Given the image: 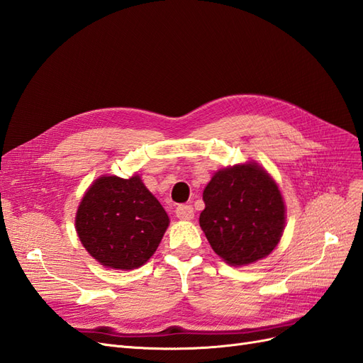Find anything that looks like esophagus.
Here are the masks:
<instances>
[{
    "instance_id": "34e87169",
    "label": "esophagus",
    "mask_w": 363,
    "mask_h": 363,
    "mask_svg": "<svg viewBox=\"0 0 363 363\" xmlns=\"http://www.w3.org/2000/svg\"><path fill=\"white\" fill-rule=\"evenodd\" d=\"M175 215H177V218L182 219V221H189V219L194 218V207L188 204H180L175 208Z\"/></svg>"
}]
</instances>
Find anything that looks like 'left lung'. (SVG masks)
Returning <instances> with one entry per match:
<instances>
[{
  "label": "left lung",
  "mask_w": 363,
  "mask_h": 363,
  "mask_svg": "<svg viewBox=\"0 0 363 363\" xmlns=\"http://www.w3.org/2000/svg\"><path fill=\"white\" fill-rule=\"evenodd\" d=\"M200 227L228 265L267 257L283 235L286 208L277 183L256 162L219 169L203 192Z\"/></svg>",
  "instance_id": "left-lung-1"
}]
</instances>
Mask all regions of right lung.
Returning <instances> with one entry per match:
<instances>
[{
    "instance_id": "1",
    "label": "right lung",
    "mask_w": 363,
    "mask_h": 363,
    "mask_svg": "<svg viewBox=\"0 0 363 363\" xmlns=\"http://www.w3.org/2000/svg\"><path fill=\"white\" fill-rule=\"evenodd\" d=\"M168 225V213L139 175L96 179L75 215L77 235L86 251L103 267L123 271L147 263Z\"/></svg>"
}]
</instances>
